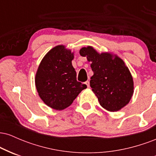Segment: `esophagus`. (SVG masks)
I'll return each instance as SVG.
<instances>
[{
  "label": "esophagus",
  "instance_id": "obj_1",
  "mask_svg": "<svg viewBox=\"0 0 156 156\" xmlns=\"http://www.w3.org/2000/svg\"><path fill=\"white\" fill-rule=\"evenodd\" d=\"M84 83H85L86 85H87V87H89V81H88V80H87V81H86Z\"/></svg>",
  "mask_w": 156,
  "mask_h": 156
}]
</instances>
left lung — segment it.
<instances>
[{
	"instance_id": "8db88e82",
	"label": "left lung",
	"mask_w": 156,
	"mask_h": 156,
	"mask_svg": "<svg viewBox=\"0 0 156 156\" xmlns=\"http://www.w3.org/2000/svg\"><path fill=\"white\" fill-rule=\"evenodd\" d=\"M79 53L92 62L94 75L90 87L101 106L114 112L128 104L133 94V80L124 61L108 52L98 53L92 46L82 48Z\"/></svg>"
}]
</instances>
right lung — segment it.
Returning <instances> with one entry per match:
<instances>
[{"label": "right lung", "mask_w": 156, "mask_h": 156, "mask_svg": "<svg viewBox=\"0 0 156 156\" xmlns=\"http://www.w3.org/2000/svg\"><path fill=\"white\" fill-rule=\"evenodd\" d=\"M73 58L71 50L63 44L57 45L46 53L36 73L35 85L39 98L55 110L67 108L87 87L77 81Z\"/></svg>", "instance_id": "obj_1"}]
</instances>
